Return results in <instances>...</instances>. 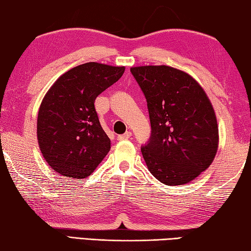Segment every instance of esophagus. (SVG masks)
<instances>
[{
  "mask_svg": "<svg viewBox=\"0 0 251 251\" xmlns=\"http://www.w3.org/2000/svg\"><path fill=\"white\" fill-rule=\"evenodd\" d=\"M131 137V133L130 131H126L125 134H122V135H118L117 136V139L118 141H125V139H128Z\"/></svg>",
  "mask_w": 251,
  "mask_h": 251,
  "instance_id": "esophagus-1",
  "label": "esophagus"
}]
</instances>
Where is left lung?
Here are the masks:
<instances>
[{
	"label": "left lung",
	"mask_w": 251,
	"mask_h": 251,
	"mask_svg": "<svg viewBox=\"0 0 251 251\" xmlns=\"http://www.w3.org/2000/svg\"><path fill=\"white\" fill-rule=\"evenodd\" d=\"M130 72L150 113L151 135L142 147L148 171L168 186L194 180L218 150L217 120L205 91L189 74L171 66H136Z\"/></svg>",
	"instance_id": "1"
}]
</instances>
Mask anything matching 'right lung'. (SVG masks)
<instances>
[{
	"label": "right lung",
	"instance_id": "add662e5",
	"mask_svg": "<svg viewBox=\"0 0 251 251\" xmlns=\"http://www.w3.org/2000/svg\"><path fill=\"white\" fill-rule=\"evenodd\" d=\"M124 72V66L85 63L59 76L45 94L37 116V141L46 163L59 175L88 177L107 155L110 139L94 103Z\"/></svg>",
	"mask_w": 251,
	"mask_h": 251
}]
</instances>
